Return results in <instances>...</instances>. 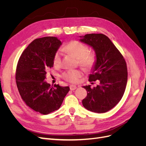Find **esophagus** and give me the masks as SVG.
Masks as SVG:
<instances>
[{"label": "esophagus", "mask_w": 146, "mask_h": 146, "mask_svg": "<svg viewBox=\"0 0 146 146\" xmlns=\"http://www.w3.org/2000/svg\"><path fill=\"white\" fill-rule=\"evenodd\" d=\"M69 88H70V90L71 91H74V90L77 89V86L76 85H70Z\"/></svg>", "instance_id": "34e87169"}]
</instances>
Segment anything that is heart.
<instances>
[{
  "label": "heart",
  "mask_w": 146,
  "mask_h": 146,
  "mask_svg": "<svg viewBox=\"0 0 146 146\" xmlns=\"http://www.w3.org/2000/svg\"><path fill=\"white\" fill-rule=\"evenodd\" d=\"M62 50L74 56L78 59V64L85 70H90L93 68L96 62V56L93 52H90L89 47L83 43L78 41H72L64 46ZM61 52L57 51L53 58V63L55 66L61 64ZM82 76L80 70L74 69L63 72L61 77L64 80L72 83L79 81Z\"/></svg>",
  "instance_id": "1"
}]
</instances>
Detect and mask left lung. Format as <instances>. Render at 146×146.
Returning a JSON list of instances; mask_svg holds the SVG:
<instances>
[{
	"instance_id": "left-lung-1",
	"label": "left lung",
	"mask_w": 146,
	"mask_h": 146,
	"mask_svg": "<svg viewBox=\"0 0 146 146\" xmlns=\"http://www.w3.org/2000/svg\"><path fill=\"white\" fill-rule=\"evenodd\" d=\"M80 37V41L93 48L96 55L89 81H100L99 85L93 88L90 85L83 86L87 96L82 104L91 111L105 113L115 107L124 94L128 76L125 60L106 35L91 33Z\"/></svg>"
}]
</instances>
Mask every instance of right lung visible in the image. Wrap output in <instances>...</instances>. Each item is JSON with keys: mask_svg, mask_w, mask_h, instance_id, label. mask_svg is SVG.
<instances>
[{"mask_svg": "<svg viewBox=\"0 0 146 146\" xmlns=\"http://www.w3.org/2000/svg\"><path fill=\"white\" fill-rule=\"evenodd\" d=\"M61 45L56 37L35 39L24 50L17 64L16 82L22 99L31 109L42 114L58 110L70 90L69 86H50L44 80Z\"/></svg>", "mask_w": 146, "mask_h": 146, "instance_id": "right-lung-1", "label": "right lung"}]
</instances>
